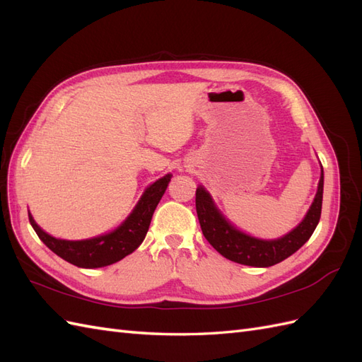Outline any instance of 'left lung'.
<instances>
[{"label":"left lung","mask_w":362,"mask_h":362,"mask_svg":"<svg viewBox=\"0 0 362 362\" xmlns=\"http://www.w3.org/2000/svg\"><path fill=\"white\" fill-rule=\"evenodd\" d=\"M323 199V169L319 189L303 221L291 233L278 240H259L240 233L218 213L211 196L204 187L196 189V213L204 237L218 254L238 264L252 267H270L293 255L313 235L320 221Z\"/></svg>","instance_id":"1"}]
</instances>
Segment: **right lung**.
Instances as JSON below:
<instances>
[{
    "label": "right lung",
    "instance_id": "obj_1",
    "mask_svg": "<svg viewBox=\"0 0 362 362\" xmlns=\"http://www.w3.org/2000/svg\"><path fill=\"white\" fill-rule=\"evenodd\" d=\"M170 177L172 175H166V177L151 184L145 190L144 196L140 198L133 213L128 216L122 225L110 234L71 242V240L54 238L45 231H42L35 222V218L28 213L30 223L42 242L54 254H57L64 261L71 262V264L83 269L110 266L113 262H117L129 255L131 252H134L141 245V242H144L149 229L152 214H154L161 196L168 189Z\"/></svg>",
    "mask_w": 362,
    "mask_h": 362
}]
</instances>
